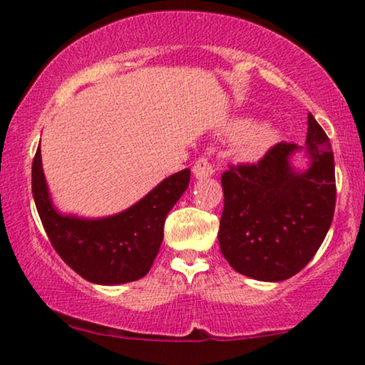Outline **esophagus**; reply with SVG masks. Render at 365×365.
Returning a JSON list of instances; mask_svg holds the SVG:
<instances>
[{
    "label": "esophagus",
    "mask_w": 365,
    "mask_h": 365,
    "mask_svg": "<svg viewBox=\"0 0 365 365\" xmlns=\"http://www.w3.org/2000/svg\"><path fill=\"white\" fill-rule=\"evenodd\" d=\"M192 173H194L195 178L202 180V178H209L215 175V170H212V166L209 165V161L206 158H199L195 161L194 168H192Z\"/></svg>",
    "instance_id": "esophagus-1"
}]
</instances>
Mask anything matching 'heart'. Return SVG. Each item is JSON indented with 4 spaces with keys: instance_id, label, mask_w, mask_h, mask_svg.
<instances>
[{
    "instance_id": "heart-1",
    "label": "heart",
    "mask_w": 365,
    "mask_h": 365,
    "mask_svg": "<svg viewBox=\"0 0 365 365\" xmlns=\"http://www.w3.org/2000/svg\"><path fill=\"white\" fill-rule=\"evenodd\" d=\"M223 135L237 140L235 156L242 163H255L273 149L279 139V130L269 123H259L252 116H237L226 121Z\"/></svg>"
}]
</instances>
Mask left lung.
Here are the masks:
<instances>
[{"instance_id":"obj_1","label":"left lung","mask_w":365,"mask_h":365,"mask_svg":"<svg viewBox=\"0 0 365 365\" xmlns=\"http://www.w3.org/2000/svg\"><path fill=\"white\" fill-rule=\"evenodd\" d=\"M304 148L279 142L257 165L221 177L225 207L220 247L237 273L259 282H283L307 266L334 215V158L328 135L307 116ZM304 152L308 168L291 159Z\"/></svg>"}]
</instances>
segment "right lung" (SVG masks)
<instances>
[{
	"label": "right lung",
	"mask_w": 365,
	"mask_h": 365,
	"mask_svg": "<svg viewBox=\"0 0 365 365\" xmlns=\"http://www.w3.org/2000/svg\"><path fill=\"white\" fill-rule=\"evenodd\" d=\"M188 182L190 170L185 168L163 180L125 211L82 217L54 207L41 148L32 163V195L54 250L83 279L106 287L135 282L149 273L161 247L166 216Z\"/></svg>",
	"instance_id": "1"
}]
</instances>
